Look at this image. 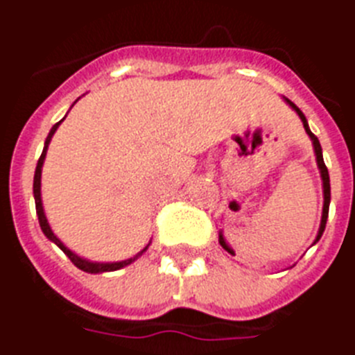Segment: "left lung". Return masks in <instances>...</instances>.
<instances>
[{"instance_id": "obj_1", "label": "left lung", "mask_w": 355, "mask_h": 355, "mask_svg": "<svg viewBox=\"0 0 355 355\" xmlns=\"http://www.w3.org/2000/svg\"><path fill=\"white\" fill-rule=\"evenodd\" d=\"M283 100L287 101V105L293 107V111H296V114L300 116L302 123H304V129H306V133L309 135V139L313 142V150H315V157H317V166L320 170V178H322V194H324V205H322V218H320V226H318V233L317 237H315V243H318V239L322 237L324 233V227H326V220H328V211H329V200H331V189H329V174H328V168H326V164H324V157H322V148H320V142L315 135L311 133V129H309V123H307L306 116H304V112L298 109V107L293 103L291 100L287 98H283Z\"/></svg>"}]
</instances>
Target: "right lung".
<instances>
[{
  "mask_svg": "<svg viewBox=\"0 0 355 355\" xmlns=\"http://www.w3.org/2000/svg\"><path fill=\"white\" fill-rule=\"evenodd\" d=\"M76 103V101H73ZM73 107V105H72ZM66 118V116H64ZM62 118V120H64ZM60 120V122H62ZM60 122H57L53 125V128L49 129L48 137H46V142H44V150H42V155H40V159H38L37 163V168H35V180H33V196H35V205H37V215H38V224H40V230H42V233L46 235V237L51 241L53 244H57L62 252H64L66 255H68V259L72 261L73 265L78 266V268H81L83 272H89V274H101V272H112V270H120V268H123V266L131 265L133 261H137L140 257V255L144 254L148 248H150V243L144 246V248L140 250L139 254L133 255V257H129V259H123V261H90V259H85V257H81V255H78L76 252H72V250L68 248L62 241H60L57 235L53 233V230H51V226H49L48 218H46V213H44V205H42V192H40V185H42V166H44V159H46V153H48V146L49 142H51V137L55 135V131H57V128L60 125Z\"/></svg>",
  "mask_w": 355,
  "mask_h": 355,
  "instance_id": "obj_1",
  "label": "right lung"
}]
</instances>
